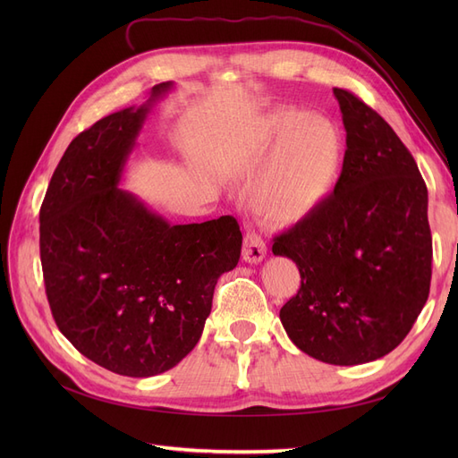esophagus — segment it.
<instances>
[{
    "label": "esophagus",
    "instance_id": "esophagus-1",
    "mask_svg": "<svg viewBox=\"0 0 458 458\" xmlns=\"http://www.w3.org/2000/svg\"><path fill=\"white\" fill-rule=\"evenodd\" d=\"M266 254H267L266 242H263V239L252 227H246L244 244H242V259L248 263H258L266 258Z\"/></svg>",
    "mask_w": 458,
    "mask_h": 458
}]
</instances>
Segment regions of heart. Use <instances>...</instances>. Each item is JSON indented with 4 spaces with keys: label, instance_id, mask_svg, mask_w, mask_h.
<instances>
[{
    "label": "heart",
    "instance_id": "1",
    "mask_svg": "<svg viewBox=\"0 0 458 458\" xmlns=\"http://www.w3.org/2000/svg\"><path fill=\"white\" fill-rule=\"evenodd\" d=\"M256 168L266 165L248 191L254 210L275 225H293L315 214L335 192L344 165V137L321 114L284 108L258 130Z\"/></svg>",
    "mask_w": 458,
    "mask_h": 458
}]
</instances>
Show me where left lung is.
Segmentation results:
<instances>
[{
    "mask_svg": "<svg viewBox=\"0 0 458 458\" xmlns=\"http://www.w3.org/2000/svg\"><path fill=\"white\" fill-rule=\"evenodd\" d=\"M345 128L340 182L315 214L273 239L300 269L281 323L298 348L330 365L395 350L429 294L428 189L409 148L377 110L335 88Z\"/></svg>",
    "mask_w": 458,
    "mask_h": 458,
    "instance_id": "obj_1",
    "label": "left lung"
}]
</instances>
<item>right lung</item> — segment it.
<instances>
[{
  "label": "right lung",
  "mask_w": 458,
  "mask_h": 458,
  "mask_svg": "<svg viewBox=\"0 0 458 458\" xmlns=\"http://www.w3.org/2000/svg\"><path fill=\"white\" fill-rule=\"evenodd\" d=\"M123 108L74 137L39 210V258L59 330L122 377L170 370L195 348L217 279L237 267L233 216L170 225L118 187L150 103Z\"/></svg>",
  "instance_id": "add662e5"
}]
</instances>
